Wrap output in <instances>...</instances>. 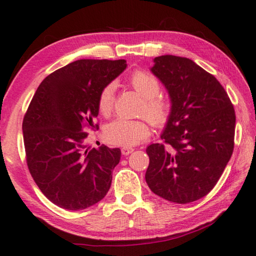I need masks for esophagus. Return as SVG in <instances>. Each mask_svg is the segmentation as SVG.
Here are the masks:
<instances>
[{"instance_id":"1","label":"esophagus","mask_w":256,"mask_h":256,"mask_svg":"<svg viewBox=\"0 0 256 256\" xmlns=\"http://www.w3.org/2000/svg\"><path fill=\"white\" fill-rule=\"evenodd\" d=\"M133 151H134V149L133 148H130V146H124V148H122V154L124 156H128L130 154H132Z\"/></svg>"}]
</instances>
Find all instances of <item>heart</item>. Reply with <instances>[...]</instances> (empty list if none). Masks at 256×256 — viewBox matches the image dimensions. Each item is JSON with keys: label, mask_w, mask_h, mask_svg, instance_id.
Listing matches in <instances>:
<instances>
[{"label": "heart", "mask_w": 256, "mask_h": 256, "mask_svg": "<svg viewBox=\"0 0 256 256\" xmlns=\"http://www.w3.org/2000/svg\"><path fill=\"white\" fill-rule=\"evenodd\" d=\"M130 84L144 98L141 114L154 126H164L170 116V102L160 94V84L156 76L144 71H136L130 76ZM115 84H107L99 94L97 106L104 116H110L114 108ZM150 128L146 120L118 118L107 124L104 136L112 144L131 146L141 144L149 136Z\"/></svg>", "instance_id": "b5f03b06"}]
</instances>
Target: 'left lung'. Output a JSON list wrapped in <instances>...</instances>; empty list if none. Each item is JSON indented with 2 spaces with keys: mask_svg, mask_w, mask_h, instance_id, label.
<instances>
[{
  "mask_svg": "<svg viewBox=\"0 0 256 256\" xmlns=\"http://www.w3.org/2000/svg\"><path fill=\"white\" fill-rule=\"evenodd\" d=\"M150 71L166 88L172 110L160 136L164 144L146 148V182L160 198L186 204L206 196L226 168L235 110L219 81L192 60L158 56Z\"/></svg>",
  "mask_w": 256,
  "mask_h": 256,
  "instance_id": "obj_1",
  "label": "left lung"
}]
</instances>
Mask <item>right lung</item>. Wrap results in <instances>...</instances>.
I'll return each instance as SVG.
<instances>
[{
	"mask_svg": "<svg viewBox=\"0 0 256 256\" xmlns=\"http://www.w3.org/2000/svg\"><path fill=\"white\" fill-rule=\"evenodd\" d=\"M126 66L125 60H78L46 76L34 94L22 123L27 164L42 194L60 208L86 209L110 188L120 150L88 148L84 131L94 128L99 94Z\"/></svg>",
	"mask_w": 256,
	"mask_h": 256,
	"instance_id": "obj_1",
	"label": "right lung"
}]
</instances>
